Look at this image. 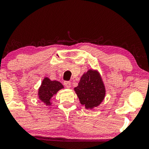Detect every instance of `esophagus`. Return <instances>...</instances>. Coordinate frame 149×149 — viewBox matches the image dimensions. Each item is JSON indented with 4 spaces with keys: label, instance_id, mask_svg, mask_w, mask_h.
I'll return each mask as SVG.
<instances>
[{
    "label": "esophagus",
    "instance_id": "1",
    "mask_svg": "<svg viewBox=\"0 0 149 149\" xmlns=\"http://www.w3.org/2000/svg\"><path fill=\"white\" fill-rule=\"evenodd\" d=\"M64 85H65V87L67 88H71V82L70 81H65L64 83Z\"/></svg>",
    "mask_w": 149,
    "mask_h": 149
}]
</instances>
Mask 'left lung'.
Masks as SVG:
<instances>
[{
	"label": "left lung",
	"mask_w": 149,
	"mask_h": 149,
	"mask_svg": "<svg viewBox=\"0 0 149 149\" xmlns=\"http://www.w3.org/2000/svg\"><path fill=\"white\" fill-rule=\"evenodd\" d=\"M74 90L80 104L90 109L98 107L106 95L105 86L100 74L96 70L90 69L85 73Z\"/></svg>",
	"instance_id": "left-lung-1"
}]
</instances>
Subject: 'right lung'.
<instances>
[{"mask_svg": "<svg viewBox=\"0 0 149 149\" xmlns=\"http://www.w3.org/2000/svg\"><path fill=\"white\" fill-rule=\"evenodd\" d=\"M62 88H64V86L60 82L57 80L52 81L49 78H45L38 89V98L47 106H50L52 97Z\"/></svg>", "mask_w": 149, "mask_h": 149, "instance_id": "1", "label": "right lung"}]
</instances>
